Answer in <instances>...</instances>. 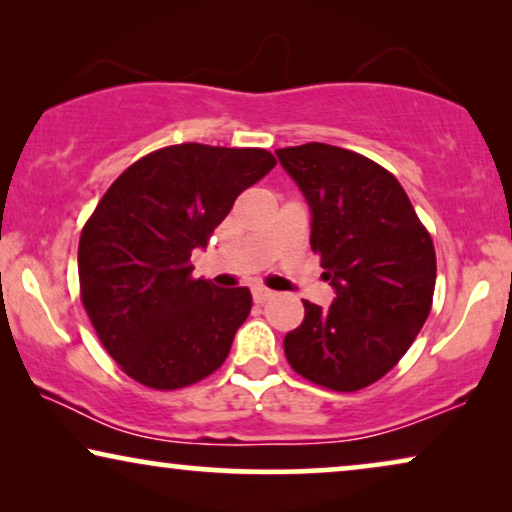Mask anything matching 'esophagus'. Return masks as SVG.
Segmentation results:
<instances>
[{"label":"esophagus","mask_w":512,"mask_h":512,"mask_svg":"<svg viewBox=\"0 0 512 512\" xmlns=\"http://www.w3.org/2000/svg\"><path fill=\"white\" fill-rule=\"evenodd\" d=\"M251 296H254L256 303H265V300L272 298V291L270 289H263V286H254Z\"/></svg>","instance_id":"34e87169"}]
</instances>
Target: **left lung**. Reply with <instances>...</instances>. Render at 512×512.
<instances>
[{
	"label": "left lung",
	"instance_id": "1",
	"mask_svg": "<svg viewBox=\"0 0 512 512\" xmlns=\"http://www.w3.org/2000/svg\"><path fill=\"white\" fill-rule=\"evenodd\" d=\"M275 153L310 207V244L335 291L328 310L303 300L284 354L314 384L363 389L401 361L429 317L431 235L394 174L370 158L321 142Z\"/></svg>",
	"mask_w": 512,
	"mask_h": 512
}]
</instances>
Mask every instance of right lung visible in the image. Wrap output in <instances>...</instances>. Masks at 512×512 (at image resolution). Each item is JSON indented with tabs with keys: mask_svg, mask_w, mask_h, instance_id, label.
Returning a JSON list of instances; mask_svg holds the SVG:
<instances>
[{
	"mask_svg": "<svg viewBox=\"0 0 512 512\" xmlns=\"http://www.w3.org/2000/svg\"><path fill=\"white\" fill-rule=\"evenodd\" d=\"M272 167L265 149L177 144L137 160L104 193L79 242L81 300L132 380L179 389L226 361L251 291L193 279L191 254Z\"/></svg>",
	"mask_w": 512,
	"mask_h": 512,
	"instance_id": "obj_1",
	"label": "right lung"
}]
</instances>
